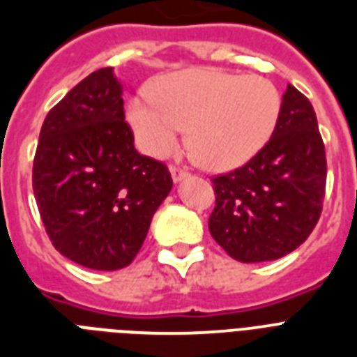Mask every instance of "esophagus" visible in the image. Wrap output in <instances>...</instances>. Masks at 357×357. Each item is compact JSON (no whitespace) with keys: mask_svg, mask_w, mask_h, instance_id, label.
Returning <instances> with one entry per match:
<instances>
[{"mask_svg":"<svg viewBox=\"0 0 357 357\" xmlns=\"http://www.w3.org/2000/svg\"><path fill=\"white\" fill-rule=\"evenodd\" d=\"M170 176H172L174 183H179V181H183L189 174L185 172V170H181L179 167H170Z\"/></svg>","mask_w":357,"mask_h":357,"instance_id":"esophagus-1","label":"esophagus"}]
</instances>
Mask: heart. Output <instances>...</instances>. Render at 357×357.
I'll use <instances>...</instances> for the list:
<instances>
[{
  "label": "heart",
  "instance_id": "heart-1",
  "mask_svg": "<svg viewBox=\"0 0 357 357\" xmlns=\"http://www.w3.org/2000/svg\"><path fill=\"white\" fill-rule=\"evenodd\" d=\"M280 111V92L261 75L190 68L162 79L155 98L133 100L128 120L150 155L168 153L189 126V144L202 162L211 170H231L268 142Z\"/></svg>",
  "mask_w": 357,
  "mask_h": 357
}]
</instances>
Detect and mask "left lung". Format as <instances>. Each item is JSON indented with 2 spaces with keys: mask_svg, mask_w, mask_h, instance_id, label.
Here are the masks:
<instances>
[{
  "mask_svg": "<svg viewBox=\"0 0 357 357\" xmlns=\"http://www.w3.org/2000/svg\"><path fill=\"white\" fill-rule=\"evenodd\" d=\"M209 231L229 257L261 263L291 254L315 228L326 153L310 100L287 86L271 140L234 172L213 178Z\"/></svg>",
  "mask_w": 357,
  "mask_h": 357,
  "instance_id": "left-lung-1",
  "label": "left lung"
}]
</instances>
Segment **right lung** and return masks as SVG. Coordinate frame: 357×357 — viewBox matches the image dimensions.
I'll use <instances>...</instances> for the list:
<instances>
[{
	"instance_id": "right-lung-1",
	"label": "right lung",
	"mask_w": 357,
	"mask_h": 357,
	"mask_svg": "<svg viewBox=\"0 0 357 357\" xmlns=\"http://www.w3.org/2000/svg\"><path fill=\"white\" fill-rule=\"evenodd\" d=\"M113 68L77 83L42 123L33 192L53 246L92 271L139 254L153 213L172 190L162 162L135 150Z\"/></svg>"
}]
</instances>
